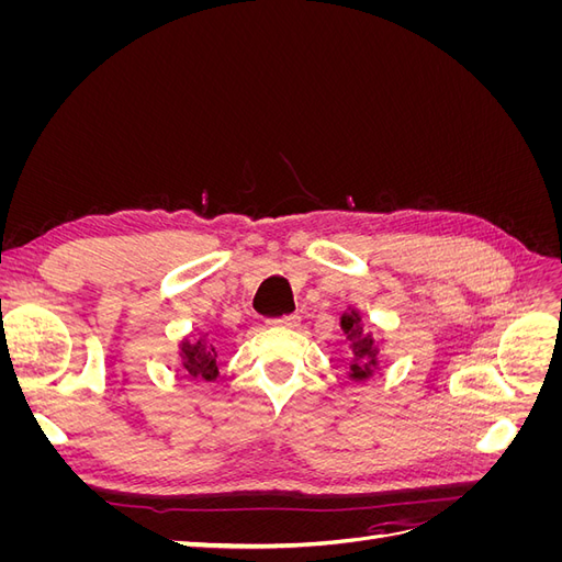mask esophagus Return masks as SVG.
Returning <instances> with one entry per match:
<instances>
[{
    "label": "esophagus",
    "mask_w": 562,
    "mask_h": 562,
    "mask_svg": "<svg viewBox=\"0 0 562 562\" xmlns=\"http://www.w3.org/2000/svg\"><path fill=\"white\" fill-rule=\"evenodd\" d=\"M271 323H277V326H285V328H295L300 326V316L297 314H285V316H279Z\"/></svg>",
    "instance_id": "34e87169"
}]
</instances>
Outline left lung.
<instances>
[{"label": "left lung", "instance_id": "left-lung-1", "mask_svg": "<svg viewBox=\"0 0 562 562\" xmlns=\"http://www.w3.org/2000/svg\"><path fill=\"white\" fill-rule=\"evenodd\" d=\"M342 330L347 333L349 349H351V366H349V378L361 382L372 375V370L378 366V349L375 339L361 326V316L356 312H349L342 316Z\"/></svg>", "mask_w": 562, "mask_h": 562}]
</instances>
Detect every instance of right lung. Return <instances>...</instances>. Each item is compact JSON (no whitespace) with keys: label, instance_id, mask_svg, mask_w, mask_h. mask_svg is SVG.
<instances>
[{"label":"right lung","instance_id":"1","mask_svg":"<svg viewBox=\"0 0 562 562\" xmlns=\"http://www.w3.org/2000/svg\"><path fill=\"white\" fill-rule=\"evenodd\" d=\"M182 366L194 380H215L217 378V363H215V349L213 345L203 342V339H184L182 342Z\"/></svg>","mask_w":562,"mask_h":562}]
</instances>
